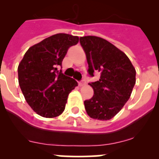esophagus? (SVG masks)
Wrapping results in <instances>:
<instances>
[{
    "label": "esophagus",
    "instance_id": "esophagus-1",
    "mask_svg": "<svg viewBox=\"0 0 159 159\" xmlns=\"http://www.w3.org/2000/svg\"><path fill=\"white\" fill-rule=\"evenodd\" d=\"M85 84H86V81H84V80H81V81H79V82H78V85L79 86H83V85H84Z\"/></svg>",
    "mask_w": 159,
    "mask_h": 159
}]
</instances>
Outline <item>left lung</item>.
<instances>
[{"label": "left lung", "mask_w": 159, "mask_h": 159, "mask_svg": "<svg viewBox=\"0 0 159 159\" xmlns=\"http://www.w3.org/2000/svg\"><path fill=\"white\" fill-rule=\"evenodd\" d=\"M80 43L87 57L88 74L101 75L98 81L89 83L94 95L84 102L86 112L94 119L109 120L129 99L135 84V69L124 52L103 38L81 37Z\"/></svg>", "instance_id": "1"}]
</instances>
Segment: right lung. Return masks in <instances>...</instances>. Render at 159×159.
Here are the masks:
<instances>
[{
	"label": "right lung",
	"mask_w": 159,
	"mask_h": 159,
	"mask_svg": "<svg viewBox=\"0 0 159 159\" xmlns=\"http://www.w3.org/2000/svg\"><path fill=\"white\" fill-rule=\"evenodd\" d=\"M79 38L57 34L45 38L27 51L19 64V85L25 100L37 114L44 118L60 115L65 108L68 94L78 82L62 70V61L70 47Z\"/></svg>",
	"instance_id": "add662e5"
}]
</instances>
